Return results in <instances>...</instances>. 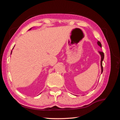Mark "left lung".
I'll return each instance as SVG.
<instances>
[{"instance_id": "obj_1", "label": "left lung", "mask_w": 120, "mask_h": 120, "mask_svg": "<svg viewBox=\"0 0 120 120\" xmlns=\"http://www.w3.org/2000/svg\"><path fill=\"white\" fill-rule=\"evenodd\" d=\"M97 44H98V45L100 46V47L101 48V42L99 41L97 42ZM99 54H101V74L103 72V65H102V62H103V60H104V53L103 52H99Z\"/></svg>"}]
</instances>
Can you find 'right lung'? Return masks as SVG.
Wrapping results in <instances>:
<instances>
[{
  "instance_id": "add662e5",
  "label": "right lung",
  "mask_w": 120,
  "mask_h": 120,
  "mask_svg": "<svg viewBox=\"0 0 120 120\" xmlns=\"http://www.w3.org/2000/svg\"><path fill=\"white\" fill-rule=\"evenodd\" d=\"M31 28H30V30H31Z\"/></svg>"
}]
</instances>
